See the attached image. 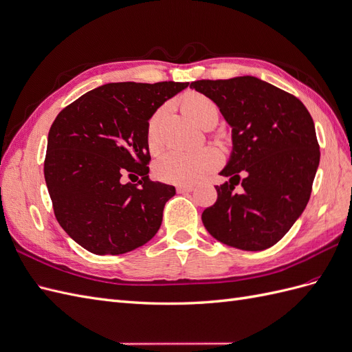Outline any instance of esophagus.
<instances>
[{
	"instance_id": "34e87169",
	"label": "esophagus",
	"mask_w": 352,
	"mask_h": 352,
	"mask_svg": "<svg viewBox=\"0 0 352 352\" xmlns=\"http://www.w3.org/2000/svg\"><path fill=\"white\" fill-rule=\"evenodd\" d=\"M176 190L179 194H186V192H192L194 186L192 185H177Z\"/></svg>"
}]
</instances>
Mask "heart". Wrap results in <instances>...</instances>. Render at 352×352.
<instances>
[{
    "label": "heart",
    "instance_id": "b5f03b06",
    "mask_svg": "<svg viewBox=\"0 0 352 352\" xmlns=\"http://www.w3.org/2000/svg\"><path fill=\"white\" fill-rule=\"evenodd\" d=\"M180 107L201 127L214 126L219 117L216 102L199 92H186L180 98ZM166 109H158L146 126V145L150 151L155 153L163 145L162 120ZM221 155L216 148L206 146L194 151L170 150L160 155L154 163V175L163 182L176 185H190L201 180L211 170L219 167Z\"/></svg>",
    "mask_w": 352,
    "mask_h": 352
}]
</instances>
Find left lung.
I'll return each instance as SVG.
<instances>
[{
    "mask_svg": "<svg viewBox=\"0 0 352 352\" xmlns=\"http://www.w3.org/2000/svg\"><path fill=\"white\" fill-rule=\"evenodd\" d=\"M190 88L216 102L232 127V153L202 212L212 238L243 251L279 242L302 214L320 162L314 122L294 95L254 76L195 80ZM243 176V190L234 186Z\"/></svg>",
    "mask_w": 352,
    "mask_h": 352,
    "instance_id": "8db88e82",
    "label": "left lung"
}]
</instances>
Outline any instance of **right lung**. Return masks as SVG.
Masks as SVG:
<instances>
[{"label": "right lung", "instance_id": "add662e5", "mask_svg": "<svg viewBox=\"0 0 352 352\" xmlns=\"http://www.w3.org/2000/svg\"><path fill=\"white\" fill-rule=\"evenodd\" d=\"M189 82H116L61 110L48 133L44 175L60 226L97 255L142 247L162 226L172 185L148 177L146 126ZM123 174L140 175L123 184Z\"/></svg>", "mask_w": 352, "mask_h": 352}]
</instances>
